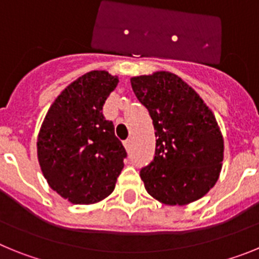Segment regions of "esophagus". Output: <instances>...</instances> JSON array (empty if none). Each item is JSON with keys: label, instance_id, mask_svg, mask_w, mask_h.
I'll list each match as a JSON object with an SVG mask.
<instances>
[{"label": "esophagus", "instance_id": "1", "mask_svg": "<svg viewBox=\"0 0 259 259\" xmlns=\"http://www.w3.org/2000/svg\"><path fill=\"white\" fill-rule=\"evenodd\" d=\"M123 144H124V146H125V149H131V145H132V140L131 139H127V140H124L123 141Z\"/></svg>", "mask_w": 259, "mask_h": 259}]
</instances>
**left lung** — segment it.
<instances>
[{"instance_id":"left-lung-1","label":"left lung","mask_w":259,"mask_h":259,"mask_svg":"<svg viewBox=\"0 0 259 259\" xmlns=\"http://www.w3.org/2000/svg\"><path fill=\"white\" fill-rule=\"evenodd\" d=\"M155 130L153 161L140 170L145 189L166 205L193 202L210 191L223 162V137L211 110L179 76L161 71L131 79Z\"/></svg>"}]
</instances>
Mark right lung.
Instances as JSON below:
<instances>
[{"mask_svg":"<svg viewBox=\"0 0 259 259\" xmlns=\"http://www.w3.org/2000/svg\"><path fill=\"white\" fill-rule=\"evenodd\" d=\"M118 77L91 71L71 83L53 102L41 125L37 155L52 189L74 203L107 197L127 157L114 124L102 114Z\"/></svg>","mask_w":259,"mask_h":259,"instance_id":"1","label":"right lung"}]
</instances>
